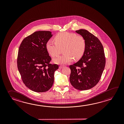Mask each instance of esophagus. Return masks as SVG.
Wrapping results in <instances>:
<instances>
[{
	"instance_id": "34e87169",
	"label": "esophagus",
	"mask_w": 124,
	"mask_h": 124,
	"mask_svg": "<svg viewBox=\"0 0 124 124\" xmlns=\"http://www.w3.org/2000/svg\"><path fill=\"white\" fill-rule=\"evenodd\" d=\"M64 67V66H60L59 67V69H62Z\"/></svg>"
}]
</instances>
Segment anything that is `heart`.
I'll use <instances>...</instances> for the list:
<instances>
[{
  "label": "heart",
  "instance_id": "1",
  "mask_svg": "<svg viewBox=\"0 0 124 124\" xmlns=\"http://www.w3.org/2000/svg\"><path fill=\"white\" fill-rule=\"evenodd\" d=\"M54 42L49 40L46 43V48L52 57L58 55L63 49V55L53 59L54 63L66 64L73 60L82 58L86 48V41L84 37L67 32L58 33L54 37Z\"/></svg>",
  "mask_w": 124,
  "mask_h": 124
}]
</instances>
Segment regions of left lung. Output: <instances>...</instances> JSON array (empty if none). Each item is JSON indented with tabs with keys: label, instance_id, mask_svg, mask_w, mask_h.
I'll use <instances>...</instances> for the list:
<instances>
[{
	"label": "left lung",
	"instance_id": "1",
	"mask_svg": "<svg viewBox=\"0 0 124 124\" xmlns=\"http://www.w3.org/2000/svg\"><path fill=\"white\" fill-rule=\"evenodd\" d=\"M76 32L84 38L86 48L80 60L70 66V81L77 90H89L98 84L105 67L103 46L97 37L86 30L80 29Z\"/></svg>",
	"mask_w": 124,
	"mask_h": 124
}]
</instances>
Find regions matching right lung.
I'll list each match as a JSON object with an SVG mask.
<instances>
[{
	"instance_id": "right-lung-1",
	"label": "right lung",
	"mask_w": 124,
	"mask_h": 124,
	"mask_svg": "<svg viewBox=\"0 0 124 124\" xmlns=\"http://www.w3.org/2000/svg\"><path fill=\"white\" fill-rule=\"evenodd\" d=\"M53 36L49 31H38L21 42L17 57V66L24 84L36 92L50 90L54 82V73L58 65L50 63L51 58L46 43Z\"/></svg>"
}]
</instances>
